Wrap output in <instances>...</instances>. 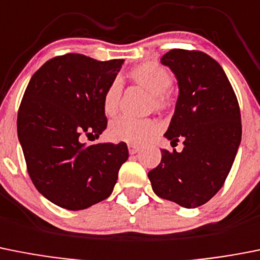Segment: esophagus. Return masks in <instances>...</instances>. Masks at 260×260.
<instances>
[{"label": "esophagus", "instance_id": "esophagus-1", "mask_svg": "<svg viewBox=\"0 0 260 260\" xmlns=\"http://www.w3.org/2000/svg\"><path fill=\"white\" fill-rule=\"evenodd\" d=\"M127 148H128V152H130V154H135L137 152H139L140 147L137 146V144H128Z\"/></svg>", "mask_w": 260, "mask_h": 260}]
</instances>
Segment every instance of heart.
<instances>
[{"label":"heart","instance_id":"obj_1","mask_svg":"<svg viewBox=\"0 0 260 260\" xmlns=\"http://www.w3.org/2000/svg\"><path fill=\"white\" fill-rule=\"evenodd\" d=\"M128 77L137 85L144 87L152 94L151 106L157 111H164L170 104L168 90L173 85L170 72L162 66L152 61L142 63L128 71ZM121 82L114 80L103 95V109L107 116H113L118 108L121 96ZM159 123L153 118L120 117L114 120L108 128V137L113 142H123L128 144H142L158 134Z\"/></svg>","mask_w":260,"mask_h":260}]
</instances>
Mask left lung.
Segmentation results:
<instances>
[{"mask_svg":"<svg viewBox=\"0 0 260 260\" xmlns=\"http://www.w3.org/2000/svg\"><path fill=\"white\" fill-rule=\"evenodd\" d=\"M161 63L179 86L165 138L184 147L161 149V162L148 178L157 196L193 209L215 196L230 174L241 142L239 102L220 64L205 52L174 49Z\"/></svg>","mask_w":260,"mask_h":260,"instance_id":"left-lung-1","label":"left lung"}]
</instances>
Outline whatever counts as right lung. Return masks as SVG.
Returning a JSON list of instances; mask_svg holds the SVG:
<instances>
[{"label":"right lung","instance_id":"add662e5","mask_svg":"<svg viewBox=\"0 0 260 260\" xmlns=\"http://www.w3.org/2000/svg\"><path fill=\"white\" fill-rule=\"evenodd\" d=\"M123 59L82 54L47 60L32 76L18 112V137L33 184L52 204L82 210L113 190L126 143L86 146L106 130L103 95Z\"/></svg>","mask_w":260,"mask_h":260}]
</instances>
